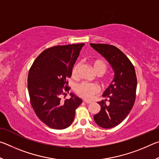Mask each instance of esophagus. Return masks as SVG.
Instances as JSON below:
<instances>
[{
    "instance_id": "obj_1",
    "label": "esophagus",
    "mask_w": 159,
    "mask_h": 159,
    "mask_svg": "<svg viewBox=\"0 0 159 159\" xmlns=\"http://www.w3.org/2000/svg\"><path fill=\"white\" fill-rule=\"evenodd\" d=\"M84 102H85L86 104H90V103H92V102H91V101H88V100H84Z\"/></svg>"
}]
</instances>
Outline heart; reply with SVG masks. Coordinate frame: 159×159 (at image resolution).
<instances>
[{"instance_id": "1", "label": "heart", "mask_w": 159, "mask_h": 159, "mask_svg": "<svg viewBox=\"0 0 159 159\" xmlns=\"http://www.w3.org/2000/svg\"><path fill=\"white\" fill-rule=\"evenodd\" d=\"M93 68L95 71L99 76H102L106 73L107 70V64L104 60H97L93 61ZM81 66L80 61H77L74 64L71 69V76L74 79L79 78V69ZM99 92L98 86L86 82H83L76 87V93L78 95L84 99L90 100L93 98L94 95Z\"/></svg>"}]
</instances>
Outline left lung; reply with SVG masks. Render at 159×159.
I'll return each mask as SVG.
<instances>
[{"label": "left lung", "instance_id": "obj_1", "mask_svg": "<svg viewBox=\"0 0 159 159\" xmlns=\"http://www.w3.org/2000/svg\"><path fill=\"white\" fill-rule=\"evenodd\" d=\"M111 64L114 78L103 93L104 100L98 102L101 110L94 120L103 128H111L127 117L136 98L137 77L133 64L121 50L114 45L90 43Z\"/></svg>", "mask_w": 159, "mask_h": 159}]
</instances>
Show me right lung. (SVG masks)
Segmentation results:
<instances>
[{"label": "right lung", "instance_id": "obj_1", "mask_svg": "<svg viewBox=\"0 0 159 159\" xmlns=\"http://www.w3.org/2000/svg\"><path fill=\"white\" fill-rule=\"evenodd\" d=\"M84 43L57 45L45 50L29 69L28 90L30 102L40 120L48 127L62 130L74 121L75 111L82 99L70 93L71 98L61 100L69 90L67 78ZM69 93V92H68Z\"/></svg>", "mask_w": 159, "mask_h": 159}]
</instances>
